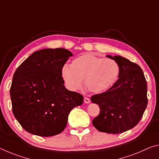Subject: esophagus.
Instances as JSON below:
<instances>
[{
  "label": "esophagus",
  "mask_w": 159,
  "mask_h": 159,
  "mask_svg": "<svg viewBox=\"0 0 159 159\" xmlns=\"http://www.w3.org/2000/svg\"><path fill=\"white\" fill-rule=\"evenodd\" d=\"M84 102H85V103H86V104H88V103H90V99H89V98L85 97L84 98Z\"/></svg>",
  "instance_id": "1"
}]
</instances>
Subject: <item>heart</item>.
Here are the masks:
<instances>
[{"instance_id": "b5f03b06", "label": "heart", "mask_w": 159, "mask_h": 159, "mask_svg": "<svg viewBox=\"0 0 159 159\" xmlns=\"http://www.w3.org/2000/svg\"><path fill=\"white\" fill-rule=\"evenodd\" d=\"M120 74V64L110 58H102L94 54H85L73 60L71 65L65 64L61 75L70 90L79 89L84 80L90 91L99 93L111 87Z\"/></svg>"}]
</instances>
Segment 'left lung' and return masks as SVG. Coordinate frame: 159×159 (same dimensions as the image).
<instances>
[{"label": "left lung", "mask_w": 159, "mask_h": 159, "mask_svg": "<svg viewBox=\"0 0 159 159\" xmlns=\"http://www.w3.org/2000/svg\"><path fill=\"white\" fill-rule=\"evenodd\" d=\"M107 57L120 64L119 79L105 92L90 98L100 107L92 123L100 132L119 134L134 127L142 119L148 103L147 84L139 65L121 56Z\"/></svg>", "instance_id": "left-lung-1"}]
</instances>
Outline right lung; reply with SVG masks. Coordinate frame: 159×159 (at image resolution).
Returning a JSON list of instances; mask_svg holds the SVG:
<instances>
[{"label":"right lung","instance_id":"obj_1","mask_svg":"<svg viewBox=\"0 0 159 159\" xmlns=\"http://www.w3.org/2000/svg\"><path fill=\"white\" fill-rule=\"evenodd\" d=\"M63 48L34 52L17 67L10 90L12 109L22 127L40 137L59 134L73 108L82 105L80 93L65 88L61 69L72 57Z\"/></svg>","mask_w":159,"mask_h":159}]
</instances>
